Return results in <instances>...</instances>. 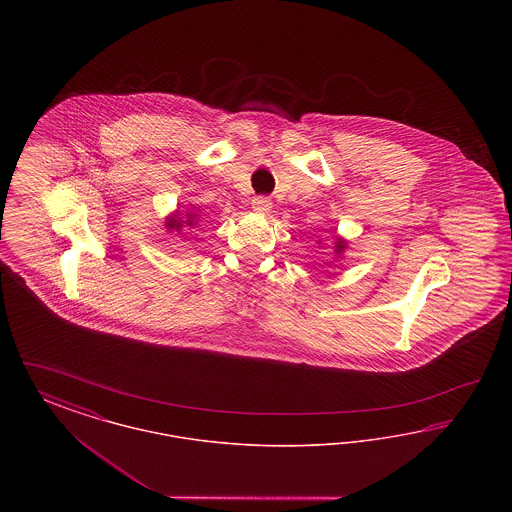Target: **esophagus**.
Instances as JSON below:
<instances>
[{
  "label": "esophagus",
  "instance_id": "1",
  "mask_svg": "<svg viewBox=\"0 0 512 512\" xmlns=\"http://www.w3.org/2000/svg\"><path fill=\"white\" fill-rule=\"evenodd\" d=\"M251 207H253V211H255L257 215L267 217L268 213H270V209H272V201H270L268 197L259 195V197H255V199L251 201Z\"/></svg>",
  "mask_w": 512,
  "mask_h": 512
}]
</instances>
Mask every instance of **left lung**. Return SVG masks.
Instances as JSON below:
<instances>
[{"mask_svg": "<svg viewBox=\"0 0 512 512\" xmlns=\"http://www.w3.org/2000/svg\"><path fill=\"white\" fill-rule=\"evenodd\" d=\"M345 249H347V240H343V238H338V240L334 242V253H336V259H340Z\"/></svg>", "mask_w": 512, "mask_h": 512, "instance_id": "8db88e82", "label": "left lung"}]
</instances>
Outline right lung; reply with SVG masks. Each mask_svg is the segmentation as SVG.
I'll return each mask as SVG.
<instances>
[{"label": "right lung", "mask_w": 512, "mask_h": 512, "mask_svg": "<svg viewBox=\"0 0 512 512\" xmlns=\"http://www.w3.org/2000/svg\"><path fill=\"white\" fill-rule=\"evenodd\" d=\"M197 222H199V215H197V213H192V211L186 213V211H184V213L180 215V211H174V215L167 217L165 226H167L169 232H180L184 226H192V228H195Z\"/></svg>", "instance_id": "right-lung-1"}]
</instances>
